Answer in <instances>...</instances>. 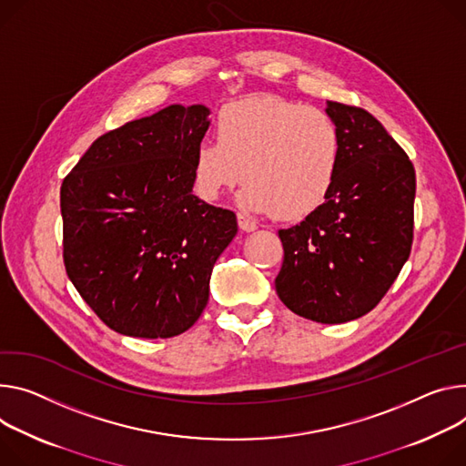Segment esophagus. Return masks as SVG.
Here are the masks:
<instances>
[{"label": "esophagus", "mask_w": 466, "mask_h": 466, "mask_svg": "<svg viewBox=\"0 0 466 466\" xmlns=\"http://www.w3.org/2000/svg\"><path fill=\"white\" fill-rule=\"evenodd\" d=\"M238 223H239V228L245 230V232H252V230L258 228L257 221L250 219V218L245 216V214H238Z\"/></svg>", "instance_id": "34e87169"}]
</instances>
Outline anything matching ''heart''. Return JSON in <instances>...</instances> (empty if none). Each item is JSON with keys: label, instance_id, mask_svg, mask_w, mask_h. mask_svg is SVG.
Instances as JSON below:
<instances>
[{"label": "heart", "instance_id": "obj_1", "mask_svg": "<svg viewBox=\"0 0 466 466\" xmlns=\"http://www.w3.org/2000/svg\"><path fill=\"white\" fill-rule=\"evenodd\" d=\"M342 136L321 109L275 95L252 96L225 107L218 139H204L193 154L197 191L216 200L245 178L241 200L280 219H301L332 191L342 165Z\"/></svg>", "mask_w": 466, "mask_h": 466}]
</instances>
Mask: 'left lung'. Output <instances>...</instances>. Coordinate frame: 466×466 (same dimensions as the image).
<instances>
[{
    "label": "left lung",
    "instance_id": "8db88e82",
    "mask_svg": "<svg viewBox=\"0 0 466 466\" xmlns=\"http://www.w3.org/2000/svg\"><path fill=\"white\" fill-rule=\"evenodd\" d=\"M342 136V165L327 200L279 230L280 301L318 323H346L385 298L410 255L416 175L405 150L371 113L327 102Z\"/></svg>",
    "mask_w": 466,
    "mask_h": 466
}]
</instances>
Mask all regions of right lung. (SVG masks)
I'll use <instances>...</instances> for the list:
<instances>
[{"instance_id":"1","label":"right lung","mask_w":466,"mask_h":466,"mask_svg":"<svg viewBox=\"0 0 466 466\" xmlns=\"http://www.w3.org/2000/svg\"><path fill=\"white\" fill-rule=\"evenodd\" d=\"M204 106H168L100 136L61 186L68 279L115 332L171 338L208 303L236 214L193 195Z\"/></svg>"}]
</instances>
